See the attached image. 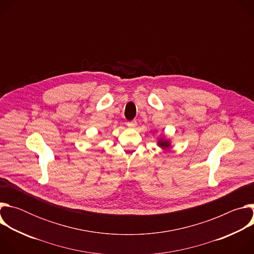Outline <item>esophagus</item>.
Here are the masks:
<instances>
[{
	"instance_id": "34e87169",
	"label": "esophagus",
	"mask_w": 254,
	"mask_h": 254,
	"mask_svg": "<svg viewBox=\"0 0 254 254\" xmlns=\"http://www.w3.org/2000/svg\"><path fill=\"white\" fill-rule=\"evenodd\" d=\"M127 126L128 127H135V126H136V121L127 122Z\"/></svg>"
}]
</instances>
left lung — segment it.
Instances as JSON below:
<instances>
[{"mask_svg":"<svg viewBox=\"0 0 254 254\" xmlns=\"http://www.w3.org/2000/svg\"><path fill=\"white\" fill-rule=\"evenodd\" d=\"M158 144H159L160 147H162V148H169L170 147V141L167 140V139L161 138V139H159V143Z\"/></svg>","mask_w":254,"mask_h":254,"instance_id":"left-lung-1","label":"left lung"}]
</instances>
